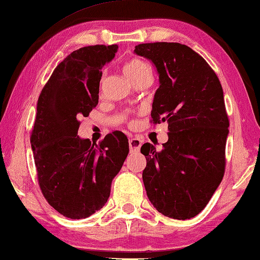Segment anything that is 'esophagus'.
Returning a JSON list of instances; mask_svg holds the SVG:
<instances>
[{"instance_id":"1","label":"esophagus","mask_w":260,"mask_h":260,"mask_svg":"<svg viewBox=\"0 0 260 260\" xmlns=\"http://www.w3.org/2000/svg\"><path fill=\"white\" fill-rule=\"evenodd\" d=\"M128 145H129V150L131 152H138L140 150V148H141V140L137 139V138H131L129 141H128Z\"/></svg>"}]
</instances>
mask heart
Listing matches in <instances>:
<instances>
[{
    "label": "heart",
    "mask_w": 260,
    "mask_h": 260,
    "mask_svg": "<svg viewBox=\"0 0 260 260\" xmlns=\"http://www.w3.org/2000/svg\"><path fill=\"white\" fill-rule=\"evenodd\" d=\"M123 73H125L126 77L132 82V83H135L142 78L150 76L151 77V71L145 61L141 59H131L127 61V62L123 64Z\"/></svg>",
    "instance_id": "b5f03b06"
}]
</instances>
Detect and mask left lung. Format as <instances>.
Returning <instances> with one entry per match:
<instances>
[{"instance_id":"8db88e82","label":"left lung","mask_w":260,"mask_h":260,"mask_svg":"<svg viewBox=\"0 0 260 260\" xmlns=\"http://www.w3.org/2000/svg\"><path fill=\"white\" fill-rule=\"evenodd\" d=\"M134 53L157 69L151 118L154 123L167 121L169 129L162 150L150 143L141 147L147 196L163 215L191 219L206 207L224 175L229 119L223 90L211 66L186 45L140 44Z\"/></svg>"}]
</instances>
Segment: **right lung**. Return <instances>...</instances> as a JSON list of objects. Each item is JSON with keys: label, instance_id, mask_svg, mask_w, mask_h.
Returning <instances> with one entry per match:
<instances>
[{"label": "right lung", "instance_id": "obj_1", "mask_svg": "<svg viewBox=\"0 0 260 260\" xmlns=\"http://www.w3.org/2000/svg\"><path fill=\"white\" fill-rule=\"evenodd\" d=\"M117 51V45H94L72 52L56 66L37 104L31 147L39 186L47 203L69 219H85L106 204L129 151L119 131L98 146L77 135L81 118L98 104L103 66Z\"/></svg>", "mask_w": 260, "mask_h": 260}]
</instances>
